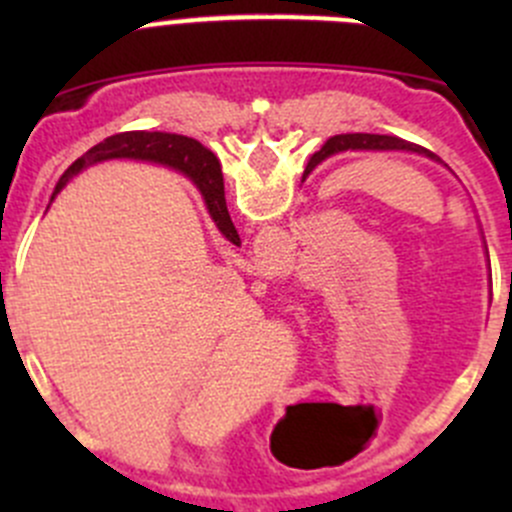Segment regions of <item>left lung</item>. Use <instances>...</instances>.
Here are the masks:
<instances>
[{"label":"left lung","mask_w":512,"mask_h":512,"mask_svg":"<svg viewBox=\"0 0 512 512\" xmlns=\"http://www.w3.org/2000/svg\"><path fill=\"white\" fill-rule=\"evenodd\" d=\"M344 151H411L418 153V156H426L436 163H441V158L436 153H431L428 148L416 146V143L401 141L396 136H369V133H349V136H337L329 138L322 146V151L314 153L307 163V173L314 168V165L322 163L329 153H344Z\"/></svg>","instance_id":"left-lung-1"}]
</instances>
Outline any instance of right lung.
Masks as SVG:
<instances>
[{
  "instance_id": "add662e5",
  "label": "right lung",
  "mask_w": 512,
  "mask_h": 512,
  "mask_svg": "<svg viewBox=\"0 0 512 512\" xmlns=\"http://www.w3.org/2000/svg\"><path fill=\"white\" fill-rule=\"evenodd\" d=\"M113 158L148 160V163L168 165V168H175L178 173H183L185 178L200 190V195H203L205 208H208L210 218H213V223L220 230V235H223L225 240H230L232 245H240V235H237L225 205V185H223L220 160L215 158L213 151L200 146L198 141L178 136V133H160V131L116 133V136L106 138V141L91 148L86 156L76 160V163L61 175L54 195L84 168L103 163V160H113ZM54 195H51V200H54Z\"/></svg>"
}]
</instances>
